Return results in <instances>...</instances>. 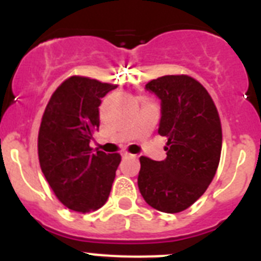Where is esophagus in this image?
<instances>
[{"label": "esophagus", "mask_w": 261, "mask_h": 261, "mask_svg": "<svg viewBox=\"0 0 261 261\" xmlns=\"http://www.w3.org/2000/svg\"><path fill=\"white\" fill-rule=\"evenodd\" d=\"M129 156H133V155H132V154L126 153V151H125V153H123V158H129Z\"/></svg>", "instance_id": "esophagus-1"}]
</instances>
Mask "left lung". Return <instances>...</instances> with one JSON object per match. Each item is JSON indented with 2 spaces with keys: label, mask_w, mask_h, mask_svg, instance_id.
Returning <instances> with one entry per match:
<instances>
[{
  "label": "left lung",
  "mask_w": 261,
  "mask_h": 261,
  "mask_svg": "<svg viewBox=\"0 0 261 261\" xmlns=\"http://www.w3.org/2000/svg\"><path fill=\"white\" fill-rule=\"evenodd\" d=\"M145 89L161 100L158 133L167 137V156L140 158L138 188L151 208L179 213L204 195L216 175L222 149L218 111L190 75H163Z\"/></svg>",
  "instance_id": "8db88e82"
}]
</instances>
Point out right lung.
Here are the masks:
<instances>
[{"label": "right lung", "instance_id": "add662e5", "mask_svg": "<svg viewBox=\"0 0 261 261\" xmlns=\"http://www.w3.org/2000/svg\"><path fill=\"white\" fill-rule=\"evenodd\" d=\"M116 85L73 75L52 94L41 117L38 154L41 171L57 199L70 211L87 213L107 201L120 154L94 153L99 106Z\"/></svg>", "mask_w": 261, "mask_h": 261}]
</instances>
